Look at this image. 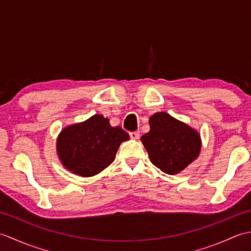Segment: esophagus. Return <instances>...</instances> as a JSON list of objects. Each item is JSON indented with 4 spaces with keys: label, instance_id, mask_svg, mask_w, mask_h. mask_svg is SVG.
<instances>
[{
    "label": "esophagus",
    "instance_id": "esophagus-1",
    "mask_svg": "<svg viewBox=\"0 0 251 251\" xmlns=\"http://www.w3.org/2000/svg\"><path fill=\"white\" fill-rule=\"evenodd\" d=\"M129 136L131 139H134V140H138L140 138L139 131H131V132H129Z\"/></svg>",
    "mask_w": 251,
    "mask_h": 251
}]
</instances>
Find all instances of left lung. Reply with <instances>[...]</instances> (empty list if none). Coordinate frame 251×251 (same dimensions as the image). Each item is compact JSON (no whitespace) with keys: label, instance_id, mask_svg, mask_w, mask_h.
Listing matches in <instances>:
<instances>
[{"label":"left lung","instance_id":"obj_1","mask_svg":"<svg viewBox=\"0 0 251 251\" xmlns=\"http://www.w3.org/2000/svg\"><path fill=\"white\" fill-rule=\"evenodd\" d=\"M150 131L141 137L153 165L168 175H177L199 157L201 135L185 123L166 112H157L149 120Z\"/></svg>","mask_w":251,"mask_h":251}]
</instances>
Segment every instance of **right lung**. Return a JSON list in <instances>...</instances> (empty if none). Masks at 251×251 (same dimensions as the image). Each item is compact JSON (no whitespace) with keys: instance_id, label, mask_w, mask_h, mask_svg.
I'll list each match as a JSON object with an SVG mask.
<instances>
[{"instance_id":"1","label":"right lung","mask_w":251,"mask_h":251,"mask_svg":"<svg viewBox=\"0 0 251 251\" xmlns=\"http://www.w3.org/2000/svg\"><path fill=\"white\" fill-rule=\"evenodd\" d=\"M128 139L120 126H111L109 119L95 114L61 129L56 141L57 155L70 173L93 177L114 161L121 143Z\"/></svg>"}]
</instances>
